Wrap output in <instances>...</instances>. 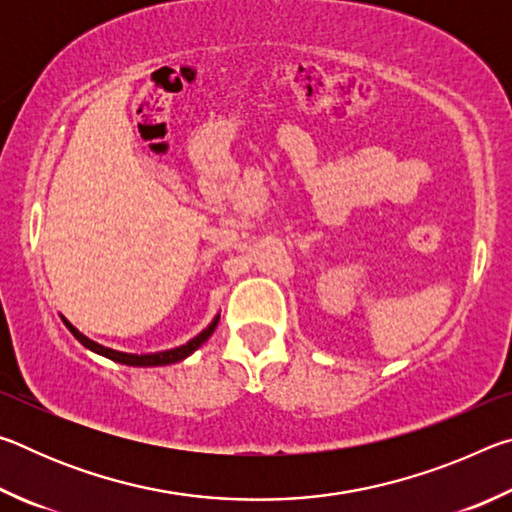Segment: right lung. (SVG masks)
Wrapping results in <instances>:
<instances>
[{"instance_id":"1","label":"right lung","mask_w":512,"mask_h":512,"mask_svg":"<svg viewBox=\"0 0 512 512\" xmlns=\"http://www.w3.org/2000/svg\"><path fill=\"white\" fill-rule=\"evenodd\" d=\"M63 318V316H60ZM63 323L67 325L69 332H72L76 339H79L85 348L101 354V357H108L112 361L117 363H126V366H169V363H176V361H183L187 359L189 354H192L194 350L201 348V345L210 339L212 332L216 329V325H219V316H216L210 325H207L201 334L194 336L192 341H187L185 345H180V348H173V350H164V352H153V354H128V352H119V350H112V348H103V345L94 343L92 339H88V336L81 334L79 329H76L72 323H69L67 318H63Z\"/></svg>"}]
</instances>
